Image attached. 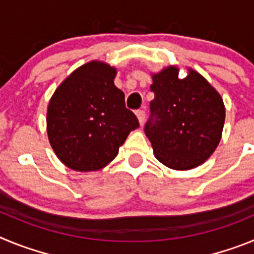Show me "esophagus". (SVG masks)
<instances>
[{"label":"esophagus","mask_w":254,"mask_h":254,"mask_svg":"<svg viewBox=\"0 0 254 254\" xmlns=\"http://www.w3.org/2000/svg\"><path fill=\"white\" fill-rule=\"evenodd\" d=\"M136 116H137L138 118V122L142 125L143 121H145V116H146V114H145V111H143V109H138V111H136Z\"/></svg>","instance_id":"1"}]
</instances>
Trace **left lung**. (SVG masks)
<instances>
[{"label": "left lung", "instance_id": "1", "mask_svg": "<svg viewBox=\"0 0 254 254\" xmlns=\"http://www.w3.org/2000/svg\"><path fill=\"white\" fill-rule=\"evenodd\" d=\"M178 73V67L169 66L152 75L150 89L155 98L145 133L160 163L188 170L205 163L216 150L225 107L220 94L194 69L185 78Z\"/></svg>", "mask_w": 254, "mask_h": 254}]
</instances>
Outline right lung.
I'll return each mask as SVG.
<instances>
[{
  "instance_id": "add662e5",
  "label": "right lung",
  "mask_w": 254,
  "mask_h": 254,
  "mask_svg": "<svg viewBox=\"0 0 254 254\" xmlns=\"http://www.w3.org/2000/svg\"><path fill=\"white\" fill-rule=\"evenodd\" d=\"M117 69L91 61L75 69L49 100L47 133L52 149L69 169L99 170L111 163L137 117L114 85Z\"/></svg>"
}]
</instances>
